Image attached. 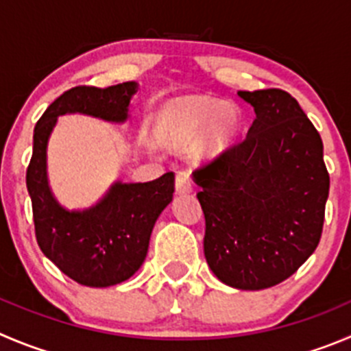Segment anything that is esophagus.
<instances>
[{
  "instance_id": "obj_1",
  "label": "esophagus",
  "mask_w": 351,
  "mask_h": 351,
  "mask_svg": "<svg viewBox=\"0 0 351 351\" xmlns=\"http://www.w3.org/2000/svg\"><path fill=\"white\" fill-rule=\"evenodd\" d=\"M176 191L178 193H189L193 191V181L189 170H178L176 173Z\"/></svg>"
}]
</instances>
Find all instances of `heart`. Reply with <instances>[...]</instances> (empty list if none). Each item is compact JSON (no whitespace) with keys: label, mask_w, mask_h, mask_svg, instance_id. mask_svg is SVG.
<instances>
[{"label":"heart","mask_w":351,"mask_h":351,"mask_svg":"<svg viewBox=\"0 0 351 351\" xmlns=\"http://www.w3.org/2000/svg\"><path fill=\"white\" fill-rule=\"evenodd\" d=\"M160 138L176 148L198 141L199 156H217L234 141L239 131V115L234 106L213 98H186L173 101L158 120Z\"/></svg>","instance_id":"1"}]
</instances>
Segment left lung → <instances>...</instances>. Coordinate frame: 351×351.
<instances>
[{"label":"left lung","instance_id":"8db88e82","mask_svg":"<svg viewBox=\"0 0 351 351\" xmlns=\"http://www.w3.org/2000/svg\"><path fill=\"white\" fill-rule=\"evenodd\" d=\"M255 108L248 134L195 170L210 269L238 289L288 279L322 236L329 172L320 134L289 93L239 91Z\"/></svg>","mask_w":351,"mask_h":351}]
</instances>
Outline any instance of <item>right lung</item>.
Returning a JSON list of instances; mask_svg holds the SVG:
<instances>
[{"label": "right lung", "mask_w": 351, "mask_h": 351, "mask_svg": "<svg viewBox=\"0 0 351 351\" xmlns=\"http://www.w3.org/2000/svg\"><path fill=\"white\" fill-rule=\"evenodd\" d=\"M134 93L136 82L108 88L75 86L46 108L34 128V148L25 181L32 202L36 239L41 252L82 286L119 285L143 265L153 226L172 202L173 172L149 182H117L93 208L66 212L48 188L46 145L58 115L79 112L122 122L128 119Z\"/></svg>", "instance_id": "obj_1"}]
</instances>
